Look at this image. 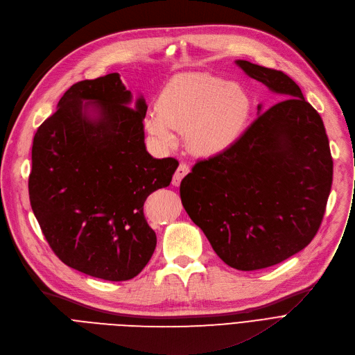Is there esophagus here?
Listing matches in <instances>:
<instances>
[{"instance_id":"34e87169","label":"esophagus","mask_w":355,"mask_h":355,"mask_svg":"<svg viewBox=\"0 0 355 355\" xmlns=\"http://www.w3.org/2000/svg\"><path fill=\"white\" fill-rule=\"evenodd\" d=\"M187 173H189V166L184 164V163H180L179 168L176 169V172H175V175H173L172 183H173L175 186H179L180 182H182V179H183Z\"/></svg>"}]
</instances>
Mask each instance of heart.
Segmentation results:
<instances>
[{
	"label": "heart",
	"mask_w": 355,
	"mask_h": 355,
	"mask_svg": "<svg viewBox=\"0 0 355 355\" xmlns=\"http://www.w3.org/2000/svg\"><path fill=\"white\" fill-rule=\"evenodd\" d=\"M252 97L236 83L200 73L172 78L159 96L157 107L144 126L162 149H169L184 129V141L195 155L218 156L239 141L252 114Z\"/></svg>",
	"instance_id": "b5f03b06"
}]
</instances>
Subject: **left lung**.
Masks as SVG:
<instances>
[{"instance_id": "left-lung-1", "label": "left lung", "mask_w": 355, "mask_h": 355, "mask_svg": "<svg viewBox=\"0 0 355 355\" xmlns=\"http://www.w3.org/2000/svg\"><path fill=\"white\" fill-rule=\"evenodd\" d=\"M279 103L261 113L239 141L199 160L180 183L184 211L216 255L239 270H257L295 255L322 222L332 157L318 112L285 73L236 60Z\"/></svg>"}]
</instances>
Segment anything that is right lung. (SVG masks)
Listing matches in <instances>:
<instances>
[{"mask_svg":"<svg viewBox=\"0 0 355 355\" xmlns=\"http://www.w3.org/2000/svg\"><path fill=\"white\" fill-rule=\"evenodd\" d=\"M119 73L73 85L33 141L28 192L54 254L80 272L128 281L156 248L143 205L179 162L146 150L144 98L132 106Z\"/></svg>","mask_w":355,"mask_h":355,"instance_id":"obj_1","label":"right lung"}]
</instances>
